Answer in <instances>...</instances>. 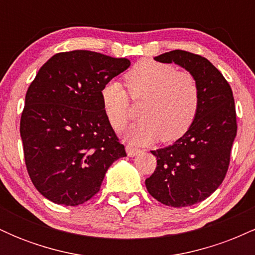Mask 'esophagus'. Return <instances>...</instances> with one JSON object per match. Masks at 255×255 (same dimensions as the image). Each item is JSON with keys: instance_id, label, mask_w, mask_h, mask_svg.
Listing matches in <instances>:
<instances>
[{"instance_id": "esophagus-1", "label": "esophagus", "mask_w": 255, "mask_h": 255, "mask_svg": "<svg viewBox=\"0 0 255 255\" xmlns=\"http://www.w3.org/2000/svg\"><path fill=\"white\" fill-rule=\"evenodd\" d=\"M126 151H127V154L129 157H135L136 154H139L140 152H141L140 150H137V148L131 147V146H129V145L126 146Z\"/></svg>"}]
</instances>
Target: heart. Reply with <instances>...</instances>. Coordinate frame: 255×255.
Wrapping results in <instances>:
<instances>
[{
	"mask_svg": "<svg viewBox=\"0 0 255 255\" xmlns=\"http://www.w3.org/2000/svg\"><path fill=\"white\" fill-rule=\"evenodd\" d=\"M133 101H145L136 124L126 131L130 144L142 146L160 137L163 142L180 139L192 127L200 107V89L191 73L178 72L172 64L139 61L126 74ZM102 104L114 129L129 119V98L121 83L113 80L102 87Z\"/></svg>",
	"mask_w": 255,
	"mask_h": 255,
	"instance_id": "obj_1",
	"label": "heart"
}]
</instances>
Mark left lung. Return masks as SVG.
I'll use <instances>...</instances> for the list:
<instances>
[{
  "instance_id": "1",
  "label": "left lung",
  "mask_w": 255,
  "mask_h": 255,
  "mask_svg": "<svg viewBox=\"0 0 255 255\" xmlns=\"http://www.w3.org/2000/svg\"><path fill=\"white\" fill-rule=\"evenodd\" d=\"M175 63L197 79L200 107L188 131L168 147L151 151L157 168L146 178V188L166 206H191L209 198L223 182L236 136L233 91L222 73L200 55L183 50L154 57Z\"/></svg>"
}]
</instances>
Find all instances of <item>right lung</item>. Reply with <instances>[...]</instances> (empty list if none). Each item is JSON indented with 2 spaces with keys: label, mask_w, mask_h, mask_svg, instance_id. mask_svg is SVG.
Instances as JSON below:
<instances>
[{
  "label": "right lung",
  "mask_w": 255,
  "mask_h": 255,
  "mask_svg": "<svg viewBox=\"0 0 255 255\" xmlns=\"http://www.w3.org/2000/svg\"><path fill=\"white\" fill-rule=\"evenodd\" d=\"M128 58L74 50L49 58L25 97L20 120L26 168L37 191L77 206L97 194L105 172L126 157L105 115L101 91Z\"/></svg>",
  "instance_id": "obj_1"
}]
</instances>
